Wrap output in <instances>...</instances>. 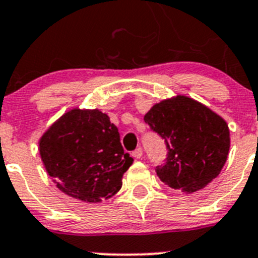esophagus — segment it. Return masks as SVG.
Here are the masks:
<instances>
[{"label":"esophagus","mask_w":258,"mask_h":258,"mask_svg":"<svg viewBox=\"0 0 258 258\" xmlns=\"http://www.w3.org/2000/svg\"><path fill=\"white\" fill-rule=\"evenodd\" d=\"M142 155H144V151H142L141 147H139V149H136L134 152H132V156L136 157V159H141Z\"/></svg>","instance_id":"34e87169"}]
</instances>
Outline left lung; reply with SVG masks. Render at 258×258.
<instances>
[{
  "label": "left lung",
  "instance_id": "1",
  "mask_svg": "<svg viewBox=\"0 0 258 258\" xmlns=\"http://www.w3.org/2000/svg\"><path fill=\"white\" fill-rule=\"evenodd\" d=\"M144 119L166 142V162L155 170L167 186L191 194L221 174L231 146L229 128L206 104L176 94L154 104Z\"/></svg>",
  "mask_w": 258,
  "mask_h": 258
}]
</instances>
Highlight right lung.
<instances>
[{"label": "right lung", "instance_id": "right-lung-1", "mask_svg": "<svg viewBox=\"0 0 258 258\" xmlns=\"http://www.w3.org/2000/svg\"><path fill=\"white\" fill-rule=\"evenodd\" d=\"M39 152L57 189L86 203L112 198L134 162L117 127L98 108L74 107L61 114L40 137Z\"/></svg>", "mask_w": 258, "mask_h": 258}]
</instances>
